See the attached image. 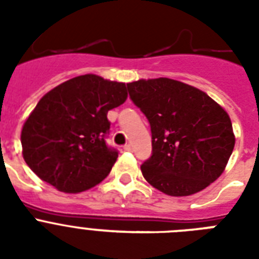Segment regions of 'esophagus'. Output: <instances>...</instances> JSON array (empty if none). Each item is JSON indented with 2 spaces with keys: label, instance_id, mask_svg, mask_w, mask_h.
Here are the masks:
<instances>
[{
  "label": "esophagus",
  "instance_id": "1",
  "mask_svg": "<svg viewBox=\"0 0 259 259\" xmlns=\"http://www.w3.org/2000/svg\"><path fill=\"white\" fill-rule=\"evenodd\" d=\"M123 149H125L126 152H132V150H133V145H132V144H126V145H123Z\"/></svg>",
  "mask_w": 259,
  "mask_h": 259
}]
</instances>
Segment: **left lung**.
I'll return each mask as SVG.
<instances>
[{"instance_id":"8db88e82","label":"left lung","mask_w":259,"mask_h":259,"mask_svg":"<svg viewBox=\"0 0 259 259\" xmlns=\"http://www.w3.org/2000/svg\"><path fill=\"white\" fill-rule=\"evenodd\" d=\"M126 86L150 125L152 156L141 165L149 184L170 196H188L221 176L235 137L229 114L217 102L168 78Z\"/></svg>"}]
</instances>
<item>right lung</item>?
<instances>
[{"label":"right lung","mask_w":259,"mask_h":259,"mask_svg":"<svg viewBox=\"0 0 259 259\" xmlns=\"http://www.w3.org/2000/svg\"><path fill=\"white\" fill-rule=\"evenodd\" d=\"M126 98L125 83L91 74L51 90L22 126L28 166L62 192H83L99 184L118 157V150L106 144L107 113Z\"/></svg>","instance_id":"obj_1"}]
</instances>
